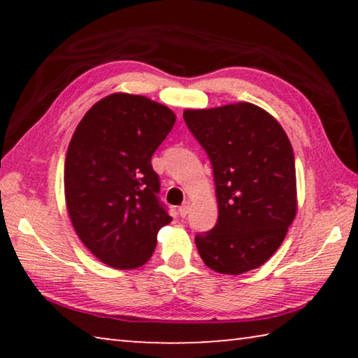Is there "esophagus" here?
I'll return each instance as SVG.
<instances>
[{"label":"esophagus","instance_id":"1","mask_svg":"<svg viewBox=\"0 0 358 358\" xmlns=\"http://www.w3.org/2000/svg\"><path fill=\"white\" fill-rule=\"evenodd\" d=\"M189 210H191V202H185L183 205H181V207L178 208V211H180V216L181 217H185L187 213H189Z\"/></svg>","mask_w":358,"mask_h":358}]
</instances>
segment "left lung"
Returning a JSON list of instances; mask_svg holds the SVG:
<instances>
[{"instance_id":"obj_1","label":"left lung","mask_w":358,"mask_h":358,"mask_svg":"<svg viewBox=\"0 0 358 358\" xmlns=\"http://www.w3.org/2000/svg\"><path fill=\"white\" fill-rule=\"evenodd\" d=\"M213 166L217 221L196 235L205 265L241 275L264 265L296 215L294 150L281 124L250 102L185 110Z\"/></svg>"}]
</instances>
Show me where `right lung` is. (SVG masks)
<instances>
[{
  "mask_svg": "<svg viewBox=\"0 0 358 358\" xmlns=\"http://www.w3.org/2000/svg\"><path fill=\"white\" fill-rule=\"evenodd\" d=\"M171 108L145 96L113 93L85 113L64 161L66 207L82 243L112 268L151 257L162 226L151 156L175 124Z\"/></svg>",
  "mask_w": 358,
  "mask_h": 358,
  "instance_id": "1",
  "label": "right lung"
}]
</instances>
